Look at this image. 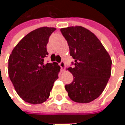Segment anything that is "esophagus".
I'll use <instances>...</instances> for the list:
<instances>
[{"instance_id": "1", "label": "esophagus", "mask_w": 125, "mask_h": 125, "mask_svg": "<svg viewBox=\"0 0 125 125\" xmlns=\"http://www.w3.org/2000/svg\"><path fill=\"white\" fill-rule=\"evenodd\" d=\"M59 65L60 66V68H61L62 69H64L65 67V62H64L63 61H61V62L59 63Z\"/></svg>"}]
</instances>
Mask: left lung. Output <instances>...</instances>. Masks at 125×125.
<instances>
[{"label": "left lung", "instance_id": "obj_1", "mask_svg": "<svg viewBox=\"0 0 125 125\" xmlns=\"http://www.w3.org/2000/svg\"><path fill=\"white\" fill-rule=\"evenodd\" d=\"M60 31L75 60L68 69L73 75V82L65 85L68 96L78 103L92 102L102 94L110 78V56L96 35L82 26L63 28Z\"/></svg>", "mask_w": 125, "mask_h": 125}]
</instances>
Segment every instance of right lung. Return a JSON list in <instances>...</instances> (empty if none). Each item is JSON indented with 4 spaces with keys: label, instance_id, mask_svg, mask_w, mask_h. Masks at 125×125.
<instances>
[{
    "label": "right lung",
    "instance_id": "add662e5",
    "mask_svg": "<svg viewBox=\"0 0 125 125\" xmlns=\"http://www.w3.org/2000/svg\"><path fill=\"white\" fill-rule=\"evenodd\" d=\"M55 28L42 27L21 39L8 59V75L17 94L26 102L42 104L50 96L58 78L57 62L45 63L47 44Z\"/></svg>",
    "mask_w": 125,
    "mask_h": 125
}]
</instances>
